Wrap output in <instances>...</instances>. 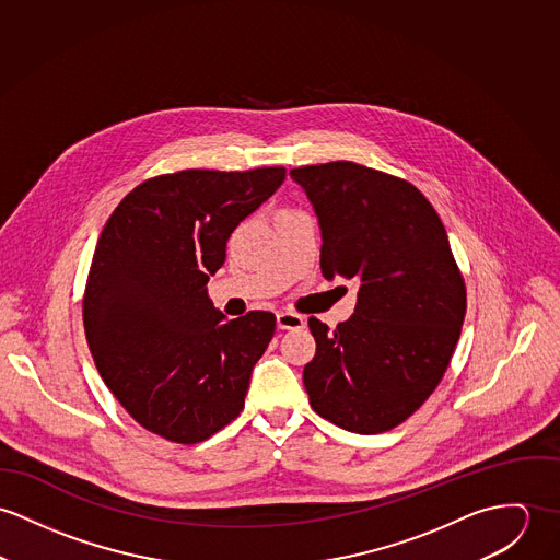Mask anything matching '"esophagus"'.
Returning <instances> with one entry per match:
<instances>
[{
    "instance_id": "esophagus-1",
    "label": "esophagus",
    "mask_w": 560,
    "mask_h": 560,
    "mask_svg": "<svg viewBox=\"0 0 560 560\" xmlns=\"http://www.w3.org/2000/svg\"><path fill=\"white\" fill-rule=\"evenodd\" d=\"M277 326L281 330H299L305 326V317L299 315V313H292V311H279L277 313Z\"/></svg>"
}]
</instances>
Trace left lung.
Instances as JSON below:
<instances>
[{"label": "left lung", "instance_id": "1", "mask_svg": "<svg viewBox=\"0 0 560 560\" xmlns=\"http://www.w3.org/2000/svg\"><path fill=\"white\" fill-rule=\"evenodd\" d=\"M290 176L319 221L322 275L359 285L335 330L310 317L311 408L354 434L388 432L434 393L462 332L466 285L446 230L419 188L372 167L335 161Z\"/></svg>", "mask_w": 560, "mask_h": 560}]
</instances>
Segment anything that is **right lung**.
I'll list each match as a JSON object with an SVG mask.
<instances>
[{"mask_svg":"<svg viewBox=\"0 0 560 560\" xmlns=\"http://www.w3.org/2000/svg\"><path fill=\"white\" fill-rule=\"evenodd\" d=\"M283 180L285 167L163 174L105 223L85 283V337L107 388L148 432L195 444L243 412L277 317L225 319L206 283L236 225Z\"/></svg>","mask_w":560,"mask_h":560,"instance_id":"1","label":"right lung"}]
</instances>
